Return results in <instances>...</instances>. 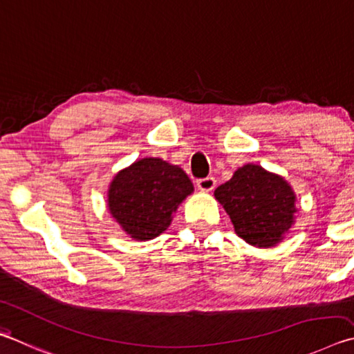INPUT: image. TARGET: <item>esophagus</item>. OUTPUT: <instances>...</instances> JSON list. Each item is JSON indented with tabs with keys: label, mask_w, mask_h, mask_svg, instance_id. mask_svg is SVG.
Listing matches in <instances>:
<instances>
[{
	"label": "esophagus",
	"mask_w": 354,
	"mask_h": 354,
	"mask_svg": "<svg viewBox=\"0 0 354 354\" xmlns=\"http://www.w3.org/2000/svg\"><path fill=\"white\" fill-rule=\"evenodd\" d=\"M197 187H199L201 191H213L216 187V180L214 177H205V178H199L197 180Z\"/></svg>",
	"instance_id": "esophagus-1"
}]
</instances>
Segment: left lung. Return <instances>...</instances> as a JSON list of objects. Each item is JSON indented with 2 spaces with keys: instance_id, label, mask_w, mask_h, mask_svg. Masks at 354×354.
Wrapping results in <instances>:
<instances>
[{
  "instance_id": "left-lung-1",
  "label": "left lung",
  "mask_w": 354,
  "mask_h": 354,
  "mask_svg": "<svg viewBox=\"0 0 354 354\" xmlns=\"http://www.w3.org/2000/svg\"><path fill=\"white\" fill-rule=\"evenodd\" d=\"M214 197L233 222L234 232L255 247L277 245L295 222V194L281 176L258 165H244L216 188Z\"/></svg>"
}]
</instances>
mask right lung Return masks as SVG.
Wrapping results in <instances>:
<instances>
[{
  "mask_svg": "<svg viewBox=\"0 0 354 354\" xmlns=\"http://www.w3.org/2000/svg\"><path fill=\"white\" fill-rule=\"evenodd\" d=\"M193 191L182 167L161 158H142L116 174L107 205L130 238L147 241L171 225L172 213Z\"/></svg>",
  "mask_w": 354,
  "mask_h": 354,
  "instance_id": "obj_1",
  "label": "right lung"
}]
</instances>
